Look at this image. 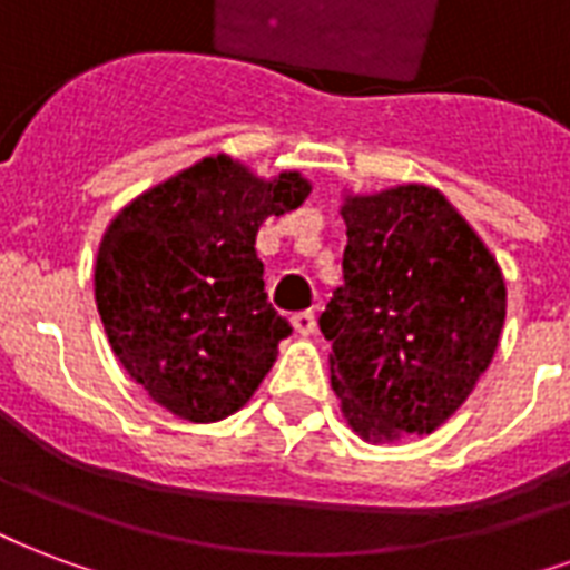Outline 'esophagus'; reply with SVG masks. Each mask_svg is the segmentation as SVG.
I'll use <instances>...</instances> for the list:
<instances>
[{
	"instance_id": "1",
	"label": "esophagus",
	"mask_w": 570,
	"mask_h": 570,
	"mask_svg": "<svg viewBox=\"0 0 570 570\" xmlns=\"http://www.w3.org/2000/svg\"><path fill=\"white\" fill-rule=\"evenodd\" d=\"M291 321H294V331L301 333V336H312V333H315V312L312 309L297 312Z\"/></svg>"
}]
</instances>
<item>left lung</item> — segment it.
Returning a JSON list of instances; mask_svg holds the SVG:
<instances>
[{"instance_id":"1","label":"left lung","mask_w":570,"mask_h":570,"mask_svg":"<svg viewBox=\"0 0 570 570\" xmlns=\"http://www.w3.org/2000/svg\"><path fill=\"white\" fill-rule=\"evenodd\" d=\"M342 219V285L318 318L342 412L375 442L432 432L493 361L502 269L430 186L348 198Z\"/></svg>"}]
</instances>
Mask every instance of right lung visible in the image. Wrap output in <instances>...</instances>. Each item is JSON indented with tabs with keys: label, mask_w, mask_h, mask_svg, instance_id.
<instances>
[{
	"label": "right lung",
	"mask_w": 570,
	"mask_h": 570,
	"mask_svg": "<svg viewBox=\"0 0 570 570\" xmlns=\"http://www.w3.org/2000/svg\"><path fill=\"white\" fill-rule=\"evenodd\" d=\"M309 198L301 174L258 179L209 156L158 183L110 222L96 303L110 348L144 391L183 421L243 409L291 333L264 291L261 222Z\"/></svg>",
	"instance_id": "1"
}]
</instances>
